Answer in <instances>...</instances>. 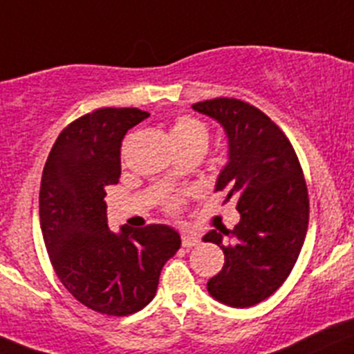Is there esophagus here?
<instances>
[{
    "label": "esophagus",
    "mask_w": 354,
    "mask_h": 354,
    "mask_svg": "<svg viewBox=\"0 0 354 354\" xmlns=\"http://www.w3.org/2000/svg\"><path fill=\"white\" fill-rule=\"evenodd\" d=\"M196 245H200V240H198L196 236H193V234H184L183 236V247L184 248H193V247H196Z\"/></svg>",
    "instance_id": "34e87169"
}]
</instances>
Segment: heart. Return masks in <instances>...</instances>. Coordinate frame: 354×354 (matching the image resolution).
Masks as SVG:
<instances>
[{
  "label": "heart",
  "instance_id": "heart-1",
  "mask_svg": "<svg viewBox=\"0 0 354 354\" xmlns=\"http://www.w3.org/2000/svg\"><path fill=\"white\" fill-rule=\"evenodd\" d=\"M171 139H174L175 146L179 149H186V147L193 146H203L207 147L208 140V132L207 127L201 123L200 120L193 116H179L171 124ZM165 210L168 214H175L177 210H180V205H183V198L180 196H168L163 201Z\"/></svg>",
  "mask_w": 354,
  "mask_h": 354
}]
</instances>
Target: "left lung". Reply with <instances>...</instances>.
<instances>
[{"mask_svg": "<svg viewBox=\"0 0 354 354\" xmlns=\"http://www.w3.org/2000/svg\"><path fill=\"white\" fill-rule=\"evenodd\" d=\"M193 109L217 120L227 133L230 161L215 191L225 194L224 203L236 198L241 215L233 231L205 234L203 241L224 252V266L207 288L222 304L248 308L274 294L297 262L309 221L304 174L288 137L255 106L218 97Z\"/></svg>", "mask_w": 354, "mask_h": 354, "instance_id": "8db88e82", "label": "left lung"}]
</instances>
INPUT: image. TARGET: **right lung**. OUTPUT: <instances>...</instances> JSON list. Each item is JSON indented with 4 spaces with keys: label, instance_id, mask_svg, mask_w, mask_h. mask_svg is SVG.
<instances>
[{
    "label": "right lung",
    "instance_id": "add662e5",
    "mask_svg": "<svg viewBox=\"0 0 354 354\" xmlns=\"http://www.w3.org/2000/svg\"><path fill=\"white\" fill-rule=\"evenodd\" d=\"M149 116L137 107H102L57 137L41 175L39 222L50 262L76 301L97 313L127 316L156 294L165 262L180 248L165 224L109 231L106 187L121 175V140Z\"/></svg>",
    "mask_w": 354,
    "mask_h": 354
}]
</instances>
